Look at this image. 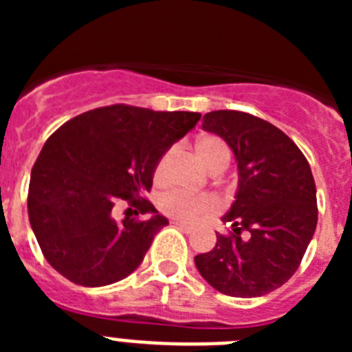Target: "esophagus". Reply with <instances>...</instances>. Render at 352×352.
<instances>
[{
    "mask_svg": "<svg viewBox=\"0 0 352 352\" xmlns=\"http://www.w3.org/2000/svg\"><path fill=\"white\" fill-rule=\"evenodd\" d=\"M174 226H178L179 229H183V231H185V232H192V229H194V227H192L190 223L179 222V220H174Z\"/></svg>",
    "mask_w": 352,
    "mask_h": 352,
    "instance_id": "1",
    "label": "esophagus"
}]
</instances>
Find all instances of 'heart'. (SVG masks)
Here are the masks:
<instances>
[{
  "mask_svg": "<svg viewBox=\"0 0 352 352\" xmlns=\"http://www.w3.org/2000/svg\"><path fill=\"white\" fill-rule=\"evenodd\" d=\"M194 155L197 162L208 173L213 170H223L229 164V149L222 139L214 135H203L194 142ZM169 160V155H164L157 162L153 170L155 183H162L164 174H166V166ZM162 211L179 222H192V220L204 219L217 211V201L211 195H188L182 192H170L160 201Z\"/></svg>",
  "mask_w": 352,
  "mask_h": 352,
  "instance_id": "1",
  "label": "heart"
}]
</instances>
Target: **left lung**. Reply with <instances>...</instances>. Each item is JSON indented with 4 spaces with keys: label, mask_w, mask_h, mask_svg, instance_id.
Here are the masks:
<instances>
[{
    "label": "left lung",
    "mask_w": 352,
    "mask_h": 352,
    "mask_svg": "<svg viewBox=\"0 0 352 352\" xmlns=\"http://www.w3.org/2000/svg\"><path fill=\"white\" fill-rule=\"evenodd\" d=\"M203 129L229 144L238 164V190L229 236L194 257L204 280L227 296L257 298L294 275L317 226L312 170L291 139L275 125L239 111L204 114Z\"/></svg>",
    "instance_id": "left-lung-1"
}]
</instances>
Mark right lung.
I'll return each mask as SVG.
<instances>
[{
  "label": "right lung",
  "mask_w": 352,
  "mask_h": 352,
  "mask_svg": "<svg viewBox=\"0 0 352 352\" xmlns=\"http://www.w3.org/2000/svg\"><path fill=\"white\" fill-rule=\"evenodd\" d=\"M199 120V113L120 104L88 111L52 133L31 170L28 214L56 272L102 287L139 268L169 223L142 195L151 190L157 162ZM120 202L146 219L116 221Z\"/></svg>",
  "instance_id": "right-lung-1"
}]
</instances>
